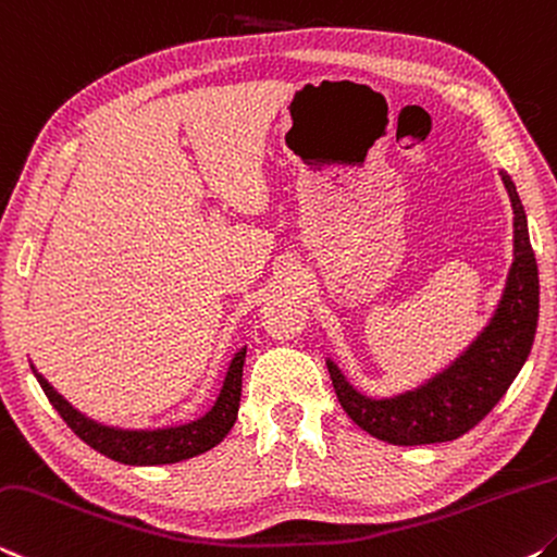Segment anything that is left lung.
I'll return each mask as SVG.
<instances>
[{
    "instance_id": "8db88e82",
    "label": "left lung",
    "mask_w": 557,
    "mask_h": 557,
    "mask_svg": "<svg viewBox=\"0 0 557 557\" xmlns=\"http://www.w3.org/2000/svg\"><path fill=\"white\" fill-rule=\"evenodd\" d=\"M500 177L516 214L513 263L496 315L469 350L426 385L389 399H370L355 392L341 370L327 360L341 407L355 424L382 442L417 446L459 440L498 405L531 355L541 304L537 263L528 239L521 197L508 175L500 172Z\"/></svg>"
}]
</instances>
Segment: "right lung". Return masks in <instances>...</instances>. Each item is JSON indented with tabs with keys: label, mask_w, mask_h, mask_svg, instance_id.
<instances>
[{
	"label": "right lung",
	"mask_w": 557,
	"mask_h": 557,
	"mask_svg": "<svg viewBox=\"0 0 557 557\" xmlns=\"http://www.w3.org/2000/svg\"><path fill=\"white\" fill-rule=\"evenodd\" d=\"M246 348L234 355L230 372L224 377V387L219 392L214 407L205 417L182 426H168V430L152 432H127L115 426H103L94 419L76 412L47 380L36 375L41 389L47 392L49 403L61 414L73 434L81 436L90 449L103 454V457L133 463V467H154V463H175L182 459H193L197 454H205L224 440L236 422L242 399V372H244Z\"/></svg>",
	"instance_id": "right-lung-1"
}]
</instances>
